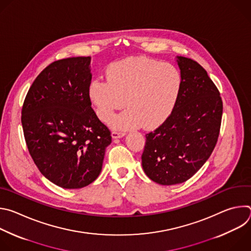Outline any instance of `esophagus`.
I'll list each match as a JSON object with an SVG mask.
<instances>
[{"label":"esophagus","mask_w":251,"mask_h":251,"mask_svg":"<svg viewBox=\"0 0 251 251\" xmlns=\"http://www.w3.org/2000/svg\"><path fill=\"white\" fill-rule=\"evenodd\" d=\"M125 135V132H122V131H112L111 132V136L112 138L114 139H117V138H121Z\"/></svg>","instance_id":"1"}]
</instances>
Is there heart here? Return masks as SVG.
Segmentation results:
<instances>
[{"instance_id": "1", "label": "heart", "mask_w": 251, "mask_h": 251, "mask_svg": "<svg viewBox=\"0 0 251 251\" xmlns=\"http://www.w3.org/2000/svg\"><path fill=\"white\" fill-rule=\"evenodd\" d=\"M182 86V75L176 66L144 56L128 57L110 64L106 79L91 82L89 97L104 122L127 107L112 121L115 128L142 125L153 129L171 115Z\"/></svg>"}]
</instances>
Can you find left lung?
Listing matches in <instances>:
<instances>
[{
	"label": "left lung",
	"instance_id": "8db88e82",
	"mask_svg": "<svg viewBox=\"0 0 251 251\" xmlns=\"http://www.w3.org/2000/svg\"><path fill=\"white\" fill-rule=\"evenodd\" d=\"M183 86L171 115L146 134L142 167L164 186L188 181L211 155L220 135L223 100L218 87L197 61L177 56Z\"/></svg>",
	"mask_w": 251,
	"mask_h": 251
}]
</instances>
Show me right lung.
<instances>
[{"mask_svg": "<svg viewBox=\"0 0 251 251\" xmlns=\"http://www.w3.org/2000/svg\"><path fill=\"white\" fill-rule=\"evenodd\" d=\"M90 56L53 61L25 98L22 125L40 172L63 189H81L99 176L111 133L91 108Z\"/></svg>", "mask_w": 251, "mask_h": 251, "instance_id": "obj_1", "label": "right lung"}]
</instances>
